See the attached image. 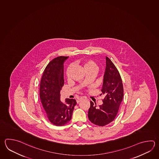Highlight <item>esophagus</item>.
Here are the masks:
<instances>
[{
	"mask_svg": "<svg viewBox=\"0 0 159 159\" xmlns=\"http://www.w3.org/2000/svg\"><path fill=\"white\" fill-rule=\"evenodd\" d=\"M84 98H80V99H79L77 100V103H80V102H81V101H82V100H84Z\"/></svg>",
	"mask_w": 159,
	"mask_h": 159,
	"instance_id": "34e87169",
	"label": "esophagus"
}]
</instances>
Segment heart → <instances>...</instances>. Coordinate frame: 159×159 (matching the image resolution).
<instances>
[{
	"label": "heart",
	"instance_id": "obj_1",
	"mask_svg": "<svg viewBox=\"0 0 159 159\" xmlns=\"http://www.w3.org/2000/svg\"><path fill=\"white\" fill-rule=\"evenodd\" d=\"M81 64H82L83 68L86 72H88V71H93V72H95L97 71L98 66H97V64L93 60H85L81 62ZM70 69V67L68 68L67 69L66 73V75L68 77L69 75Z\"/></svg>",
	"mask_w": 159,
	"mask_h": 159
}]
</instances>
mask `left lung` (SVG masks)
Returning a JSON list of instances; mask_svg holds the SVG:
<instances>
[{
  "mask_svg": "<svg viewBox=\"0 0 159 159\" xmlns=\"http://www.w3.org/2000/svg\"><path fill=\"white\" fill-rule=\"evenodd\" d=\"M102 92L105 96L103 104L97 108L96 103L95 105L91 101L88 111L90 121L99 126H104L114 120L124 96L121 77L115 66L107 56Z\"/></svg>",
  "mask_w": 159,
  "mask_h": 159,
  "instance_id": "8db88e82",
  "label": "left lung"
}]
</instances>
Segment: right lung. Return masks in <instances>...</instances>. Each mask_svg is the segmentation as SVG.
<instances>
[{
  "mask_svg": "<svg viewBox=\"0 0 159 159\" xmlns=\"http://www.w3.org/2000/svg\"><path fill=\"white\" fill-rule=\"evenodd\" d=\"M68 56H59L51 60L44 70L40 84L39 97L44 111L52 124H66L72 118L77 102L73 99L60 100V90L64 83V62Z\"/></svg>",
  "mask_w": 159,
  "mask_h": 159,
  "instance_id": "add662e5",
  "label": "right lung"
}]
</instances>
